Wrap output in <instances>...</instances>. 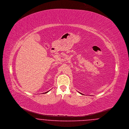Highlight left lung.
I'll return each mask as SVG.
<instances>
[{
	"label": "left lung",
	"mask_w": 129,
	"mask_h": 129,
	"mask_svg": "<svg viewBox=\"0 0 129 129\" xmlns=\"http://www.w3.org/2000/svg\"><path fill=\"white\" fill-rule=\"evenodd\" d=\"M81 94H82V93H81Z\"/></svg>",
	"instance_id": "1"
}]
</instances>
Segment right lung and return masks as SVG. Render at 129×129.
<instances>
[{
  "mask_svg": "<svg viewBox=\"0 0 129 129\" xmlns=\"http://www.w3.org/2000/svg\"><path fill=\"white\" fill-rule=\"evenodd\" d=\"M48 91H47V92H44V93H47Z\"/></svg>",
  "mask_w": 129,
  "mask_h": 129,
  "instance_id": "add662e5",
  "label": "right lung"
}]
</instances>
